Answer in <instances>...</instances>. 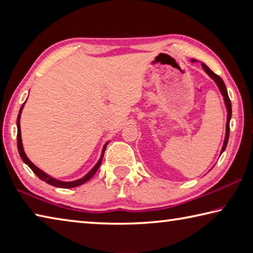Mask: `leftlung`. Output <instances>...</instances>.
<instances>
[{
    "label": "left lung",
    "instance_id": "left-lung-1",
    "mask_svg": "<svg viewBox=\"0 0 253 253\" xmlns=\"http://www.w3.org/2000/svg\"><path fill=\"white\" fill-rule=\"evenodd\" d=\"M192 61H195V60H192ZM202 68L204 69V71L207 72V74L211 77V78L215 81V84H217V87H219L220 91L222 93V96L224 98V102H225V106H226V110H228V117H226V131H225V138H224V143H223V147L221 149V154L224 152V149L226 148V145H228V140H229V135H230V119L231 116H232V107H231V101H230V98L228 95V91H226V87L224 84V81L222 80L221 77H219L217 75L214 74V72L210 69V68L205 65V63H202Z\"/></svg>",
    "mask_w": 253,
    "mask_h": 253
}]
</instances>
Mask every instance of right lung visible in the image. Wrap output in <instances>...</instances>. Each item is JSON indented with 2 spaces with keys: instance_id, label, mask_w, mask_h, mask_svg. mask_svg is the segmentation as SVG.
<instances>
[{
  "instance_id": "1",
  "label": "right lung",
  "mask_w": 253,
  "mask_h": 253,
  "mask_svg": "<svg viewBox=\"0 0 253 253\" xmlns=\"http://www.w3.org/2000/svg\"><path fill=\"white\" fill-rule=\"evenodd\" d=\"M23 106L24 104L22 105V107H21V109L19 111V115H18V119H16V126H18V149H19V154L21 158H22V161L27 164L30 169H31L33 170V173L37 175L38 177H39L40 179H42V181H44L45 183L50 184V185H53L55 187H61V188H71V187H76V186H79V185H83L84 183L88 182L89 179H90L93 175H95V173L97 172V169H99V166L101 164V161H102V157H104V153H105V149H106V146H107V143L104 148H102V153H101V156L99 158V161L97 162V164L93 166L92 169L89 172L88 174H85L84 177H81L79 179H76V181H72V182H62V181H59V179L57 178H53L49 176L48 174H45L43 170H41L40 169H38L36 165L33 164V163L29 160V158L27 157V155H25V153L23 151V145H22V139H21V128H20V117H21V113H22V109H23Z\"/></svg>"
}]
</instances>
